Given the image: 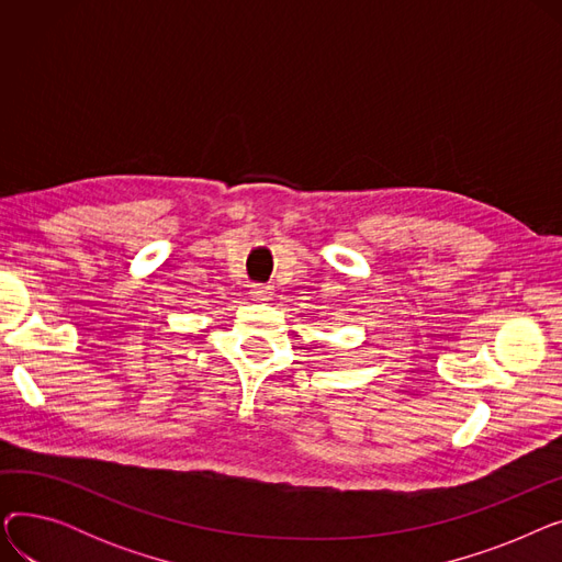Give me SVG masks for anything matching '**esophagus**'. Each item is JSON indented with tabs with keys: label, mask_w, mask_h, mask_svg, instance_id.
<instances>
[{
	"label": "esophagus",
	"mask_w": 562,
	"mask_h": 562,
	"mask_svg": "<svg viewBox=\"0 0 562 562\" xmlns=\"http://www.w3.org/2000/svg\"><path fill=\"white\" fill-rule=\"evenodd\" d=\"M250 296L252 301H271L273 299V286L271 284H250Z\"/></svg>",
	"instance_id": "obj_1"
}]
</instances>
